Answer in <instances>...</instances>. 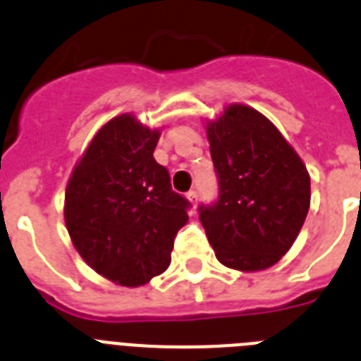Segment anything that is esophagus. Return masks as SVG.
Returning <instances> with one entry per match:
<instances>
[{"label":"esophagus","instance_id":"obj_1","mask_svg":"<svg viewBox=\"0 0 361 361\" xmlns=\"http://www.w3.org/2000/svg\"><path fill=\"white\" fill-rule=\"evenodd\" d=\"M186 197H188V200H190V202L193 204V206H197V200H199V195H197V191H195V190L188 191Z\"/></svg>","mask_w":361,"mask_h":361}]
</instances>
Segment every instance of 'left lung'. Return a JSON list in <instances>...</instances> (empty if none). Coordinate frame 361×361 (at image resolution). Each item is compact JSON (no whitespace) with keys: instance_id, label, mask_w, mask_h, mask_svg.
I'll list each match as a JSON object with an SVG mask.
<instances>
[{"instance_id":"1","label":"left lung","mask_w":361,"mask_h":361,"mask_svg":"<svg viewBox=\"0 0 361 361\" xmlns=\"http://www.w3.org/2000/svg\"><path fill=\"white\" fill-rule=\"evenodd\" d=\"M219 199L199 219L220 264L260 271L288 253L309 212L311 178L295 149L260 111L229 104L208 124Z\"/></svg>"}]
</instances>
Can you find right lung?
<instances>
[{
	"label": "right lung",
	"mask_w": 361,
	"mask_h": 361,
	"mask_svg": "<svg viewBox=\"0 0 361 361\" xmlns=\"http://www.w3.org/2000/svg\"><path fill=\"white\" fill-rule=\"evenodd\" d=\"M159 135L130 114L114 117L95 133L66 186L65 224L75 250L95 273L126 288L168 269L191 206L153 159Z\"/></svg>",
	"instance_id": "obj_1"
}]
</instances>
